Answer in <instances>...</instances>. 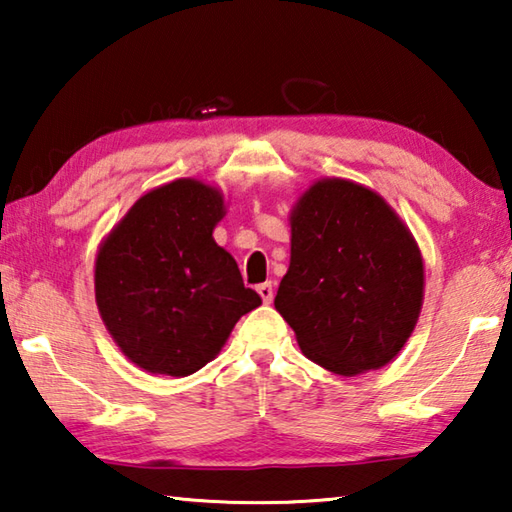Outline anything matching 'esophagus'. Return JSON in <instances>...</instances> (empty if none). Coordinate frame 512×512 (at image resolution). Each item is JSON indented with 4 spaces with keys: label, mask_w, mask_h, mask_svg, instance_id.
Here are the masks:
<instances>
[{
    "label": "esophagus",
    "mask_w": 512,
    "mask_h": 512,
    "mask_svg": "<svg viewBox=\"0 0 512 512\" xmlns=\"http://www.w3.org/2000/svg\"><path fill=\"white\" fill-rule=\"evenodd\" d=\"M257 293H259V296H262V300H264L266 305H268V302L273 300V284H271V282L259 284V287H257Z\"/></svg>",
    "instance_id": "obj_1"
}]
</instances>
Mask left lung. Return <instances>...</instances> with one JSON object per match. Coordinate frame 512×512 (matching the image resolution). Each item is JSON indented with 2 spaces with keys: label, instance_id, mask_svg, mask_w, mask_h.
I'll return each instance as SVG.
<instances>
[{
  "label": "left lung",
  "instance_id": "8db88e82",
  "mask_svg": "<svg viewBox=\"0 0 512 512\" xmlns=\"http://www.w3.org/2000/svg\"><path fill=\"white\" fill-rule=\"evenodd\" d=\"M422 257L381 196L318 180L291 214V264L275 309L302 354L336 375L386 366L422 307Z\"/></svg>",
  "mask_w": 512,
  "mask_h": 512
}]
</instances>
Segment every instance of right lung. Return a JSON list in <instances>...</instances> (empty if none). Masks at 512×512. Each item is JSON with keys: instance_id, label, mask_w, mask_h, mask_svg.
I'll return each mask as SVG.
<instances>
[{"instance_id": "right-lung-1", "label": "right lung", "mask_w": 512, "mask_h": 512, "mask_svg": "<svg viewBox=\"0 0 512 512\" xmlns=\"http://www.w3.org/2000/svg\"><path fill=\"white\" fill-rule=\"evenodd\" d=\"M223 198L176 180L137 201L101 246L94 291L112 339L137 366L187 377L210 363L237 320L262 305L212 230Z\"/></svg>"}]
</instances>
